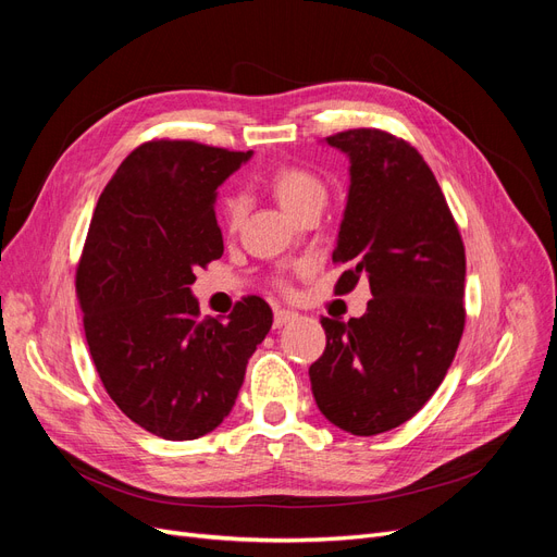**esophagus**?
<instances>
[{
	"mask_svg": "<svg viewBox=\"0 0 557 557\" xmlns=\"http://www.w3.org/2000/svg\"><path fill=\"white\" fill-rule=\"evenodd\" d=\"M295 315H297V313H295V311H288V309H274V327L278 330V327H283V325H288Z\"/></svg>",
	"mask_w": 557,
	"mask_h": 557,
	"instance_id": "34e87169",
	"label": "esophagus"
}]
</instances>
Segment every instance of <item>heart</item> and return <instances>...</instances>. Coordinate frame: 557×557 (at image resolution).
<instances>
[{
    "label": "heart",
    "instance_id": "b5f03b06",
    "mask_svg": "<svg viewBox=\"0 0 557 557\" xmlns=\"http://www.w3.org/2000/svg\"><path fill=\"white\" fill-rule=\"evenodd\" d=\"M264 185L278 205L297 218L313 207L325 205V183L309 166L278 164L264 176ZM221 215L230 230L237 227L244 215V199L237 193L225 195L221 201Z\"/></svg>",
    "mask_w": 557,
    "mask_h": 557
}]
</instances>
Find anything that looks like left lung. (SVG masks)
<instances>
[{"label": "left lung", "instance_id": "8db88e82", "mask_svg": "<svg viewBox=\"0 0 557 557\" xmlns=\"http://www.w3.org/2000/svg\"><path fill=\"white\" fill-rule=\"evenodd\" d=\"M350 188L332 262L346 264L336 295L369 281L367 313L320 318L327 344L309 367L330 423L358 436L413 418L442 385L465 330V244L418 150L376 127L336 132Z\"/></svg>", "mask_w": 557, "mask_h": 557}]
</instances>
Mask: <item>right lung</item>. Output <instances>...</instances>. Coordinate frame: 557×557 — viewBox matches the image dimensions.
Returning <instances> with one entry per match:
<instances>
[{
    "mask_svg": "<svg viewBox=\"0 0 557 557\" xmlns=\"http://www.w3.org/2000/svg\"><path fill=\"white\" fill-rule=\"evenodd\" d=\"M252 153L185 139L146 141L117 166L76 267L90 356L132 423L170 442L215 430L248 358L272 327L250 295L227 320L199 318L195 269L223 256L215 188Z\"/></svg>",
    "mask_w": 557,
    "mask_h": 557,
    "instance_id": "obj_1",
    "label": "right lung"
}]
</instances>
